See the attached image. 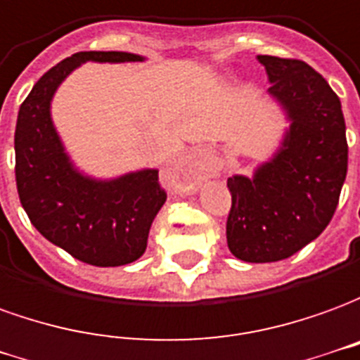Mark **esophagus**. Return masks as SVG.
<instances>
[{
    "mask_svg": "<svg viewBox=\"0 0 360 360\" xmlns=\"http://www.w3.org/2000/svg\"><path fill=\"white\" fill-rule=\"evenodd\" d=\"M190 165H192L198 176H209L211 172H213V167H215L213 159H211L209 155H205V153L192 157V159H190Z\"/></svg>",
    "mask_w": 360,
    "mask_h": 360,
    "instance_id": "34e87169",
    "label": "esophagus"
}]
</instances>
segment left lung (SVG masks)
I'll list each match as a JSON object with an SVG mask.
<instances>
[{"instance_id":"obj_1","label":"left lung","mask_w":360,"mask_h":360,"mask_svg":"<svg viewBox=\"0 0 360 360\" xmlns=\"http://www.w3.org/2000/svg\"><path fill=\"white\" fill-rule=\"evenodd\" d=\"M269 94L287 110L290 127L279 151L252 178L226 180L233 198L226 244L242 262L290 257L330 225L347 176V137L339 96L308 63L257 56Z\"/></svg>"}]
</instances>
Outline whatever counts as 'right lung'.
<instances>
[{"label": "right lung", "mask_w": 360, "mask_h": 360, "mask_svg": "<svg viewBox=\"0 0 360 360\" xmlns=\"http://www.w3.org/2000/svg\"><path fill=\"white\" fill-rule=\"evenodd\" d=\"M127 52H77L46 71L19 108L15 180L22 209L44 238L98 267L143 256L153 221L167 201L159 170L94 180L73 168L53 129L50 103L63 79L85 62H141Z\"/></svg>", "instance_id": "1"}]
</instances>
